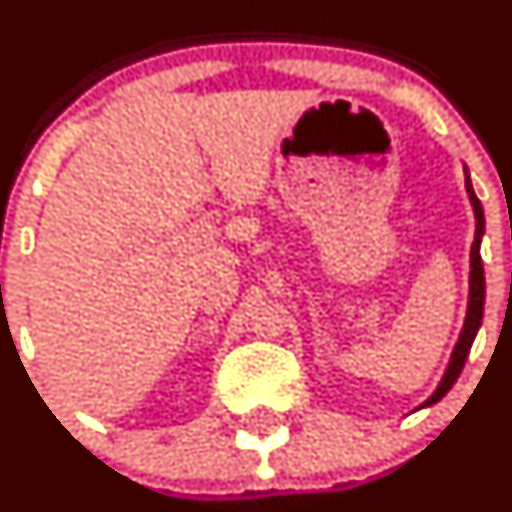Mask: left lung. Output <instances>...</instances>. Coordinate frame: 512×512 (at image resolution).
<instances>
[{
    "label": "left lung",
    "mask_w": 512,
    "mask_h": 512,
    "mask_svg": "<svg viewBox=\"0 0 512 512\" xmlns=\"http://www.w3.org/2000/svg\"><path fill=\"white\" fill-rule=\"evenodd\" d=\"M466 192H469L471 205H474V214H476V239H474V246H471L469 312H466L464 329H461L459 342H456V346H454L452 361H449V368H447V373H444L442 383H439V388L434 390L430 398H427L425 403L420 405V408H425V405H434V403H437V400H442L444 395L449 393V388L454 386L456 378H459V373H461V368H464V364H466V356H469L471 344H474V337H476L478 327H481V320H483V300H486V278H483L481 251H478V249H481V236H483V207H481V202H478L474 188H471L469 175H466Z\"/></svg>",
    "instance_id": "left-lung-1"
}]
</instances>
